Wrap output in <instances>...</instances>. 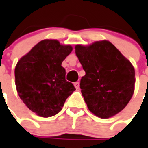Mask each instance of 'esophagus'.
<instances>
[{
  "mask_svg": "<svg viewBox=\"0 0 148 148\" xmlns=\"http://www.w3.org/2000/svg\"><path fill=\"white\" fill-rule=\"evenodd\" d=\"M74 86H75L76 89H79V87H80V83L78 82H77L74 83Z\"/></svg>",
  "mask_w": 148,
  "mask_h": 148,
  "instance_id": "34e87169",
  "label": "esophagus"
}]
</instances>
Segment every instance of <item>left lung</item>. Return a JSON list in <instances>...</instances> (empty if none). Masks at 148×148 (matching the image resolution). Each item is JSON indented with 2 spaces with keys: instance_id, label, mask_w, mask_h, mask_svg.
Wrapping results in <instances>:
<instances>
[{
  "instance_id": "8db88e82",
  "label": "left lung",
  "mask_w": 148,
  "mask_h": 148,
  "mask_svg": "<svg viewBox=\"0 0 148 148\" xmlns=\"http://www.w3.org/2000/svg\"><path fill=\"white\" fill-rule=\"evenodd\" d=\"M76 54L86 75L80 87L89 110L107 119L124 109L134 91L135 71L131 62L109 41L77 45Z\"/></svg>"
}]
</instances>
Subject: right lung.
Segmentation results:
<instances>
[{"label": "right lung", "instance_id": "obj_1", "mask_svg": "<svg viewBox=\"0 0 148 148\" xmlns=\"http://www.w3.org/2000/svg\"><path fill=\"white\" fill-rule=\"evenodd\" d=\"M70 45L45 39L36 44L18 62L14 69L20 98L38 116L48 118L59 113L76 88L66 80L63 60L71 53Z\"/></svg>", "mask_w": 148, "mask_h": 148}]
</instances>
